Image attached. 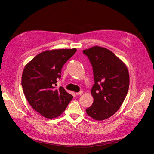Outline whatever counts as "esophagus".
Listing matches in <instances>:
<instances>
[{
	"label": "esophagus",
	"mask_w": 154,
	"mask_h": 154,
	"mask_svg": "<svg viewBox=\"0 0 154 154\" xmlns=\"http://www.w3.org/2000/svg\"><path fill=\"white\" fill-rule=\"evenodd\" d=\"M83 94H84V91H80L77 92V93H76V95H82Z\"/></svg>",
	"instance_id": "34e87169"
}]
</instances>
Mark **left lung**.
<instances>
[{
    "instance_id": "obj_1",
    "label": "left lung",
    "mask_w": 154,
    "mask_h": 154,
    "mask_svg": "<svg viewBox=\"0 0 154 154\" xmlns=\"http://www.w3.org/2000/svg\"><path fill=\"white\" fill-rule=\"evenodd\" d=\"M93 67L95 84L91 89L94 102L86 109L88 116L101 121L113 115L127 95L129 75L125 63L111 51L94 46L83 51Z\"/></svg>"
}]
</instances>
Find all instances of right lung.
Instances as JSON below:
<instances>
[{
    "label": "right lung",
    "instance_id": "obj_1",
    "mask_svg": "<svg viewBox=\"0 0 154 154\" xmlns=\"http://www.w3.org/2000/svg\"><path fill=\"white\" fill-rule=\"evenodd\" d=\"M77 51L75 48L48 50L36 56L24 68L22 85L32 107L49 119L65 111L73 96L62 87L56 89L64 64Z\"/></svg>",
    "mask_w": 154,
    "mask_h": 154
}]
</instances>
